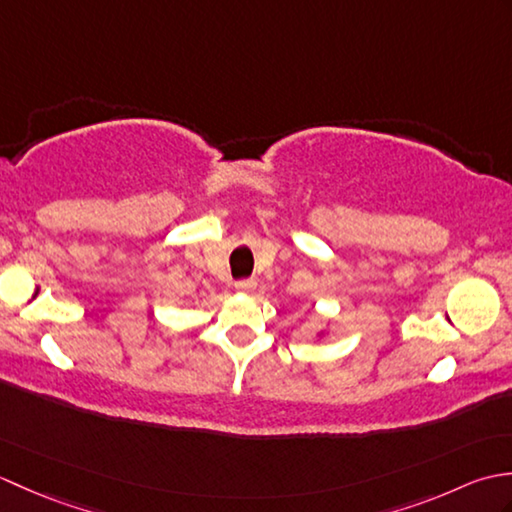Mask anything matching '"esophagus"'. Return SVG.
I'll return each mask as SVG.
<instances>
[{
	"label": "esophagus",
	"mask_w": 512,
	"mask_h": 512,
	"mask_svg": "<svg viewBox=\"0 0 512 512\" xmlns=\"http://www.w3.org/2000/svg\"><path fill=\"white\" fill-rule=\"evenodd\" d=\"M255 286H257V281H255L253 277H248V279H239V281H235V288H237L239 292H250V290H255Z\"/></svg>",
	"instance_id": "esophagus-1"
}]
</instances>
